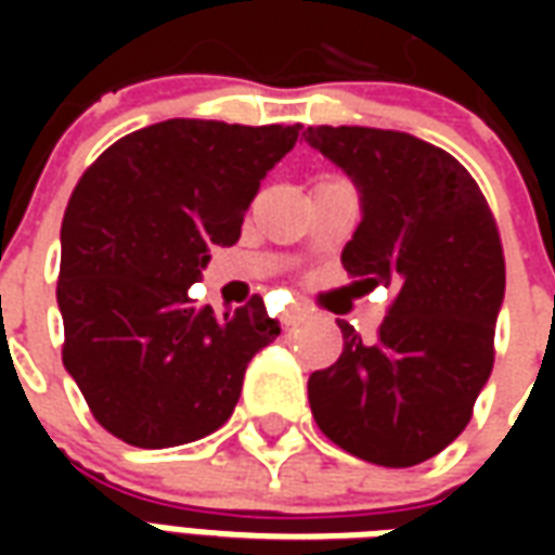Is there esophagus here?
<instances>
[{"label": "esophagus", "instance_id": "34e87169", "mask_svg": "<svg viewBox=\"0 0 555 555\" xmlns=\"http://www.w3.org/2000/svg\"><path fill=\"white\" fill-rule=\"evenodd\" d=\"M300 321H306V312H302V309H297V306L282 314V324H285V326H297Z\"/></svg>", "mask_w": 555, "mask_h": 555}]
</instances>
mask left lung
<instances>
[{
    "label": "left lung",
    "mask_w": 555,
    "mask_h": 555,
    "mask_svg": "<svg viewBox=\"0 0 555 555\" xmlns=\"http://www.w3.org/2000/svg\"><path fill=\"white\" fill-rule=\"evenodd\" d=\"M306 142L360 190L341 253L350 288L396 291L374 341L338 321L345 350L309 377L318 428L369 464L416 466L466 428L493 369L505 258L473 175L425 139L309 127Z\"/></svg>",
    "instance_id": "8db88e82"
}]
</instances>
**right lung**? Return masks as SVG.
<instances>
[{"label":"right lung","mask_w":555,"mask_h":555,"mask_svg":"<svg viewBox=\"0 0 555 555\" xmlns=\"http://www.w3.org/2000/svg\"><path fill=\"white\" fill-rule=\"evenodd\" d=\"M300 125L169 118L91 163L62 222L59 312L67 374L118 440L169 449L234 413L243 374L279 336L261 297L217 314L190 285L234 246L267 171Z\"/></svg>","instance_id":"obj_1"}]
</instances>
